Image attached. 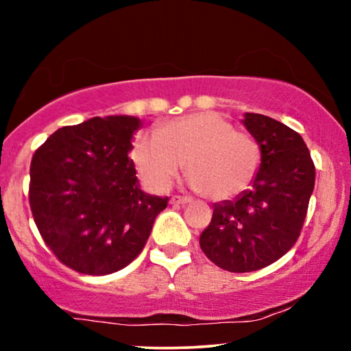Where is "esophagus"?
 I'll list each match as a JSON object with an SVG mask.
<instances>
[{"label": "esophagus", "instance_id": "1", "mask_svg": "<svg viewBox=\"0 0 351 351\" xmlns=\"http://www.w3.org/2000/svg\"><path fill=\"white\" fill-rule=\"evenodd\" d=\"M193 199L191 197H181V196H173L171 197V204L173 206H184V204H189Z\"/></svg>", "mask_w": 351, "mask_h": 351}]
</instances>
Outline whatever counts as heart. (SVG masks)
<instances>
[{
	"instance_id": "obj_1",
	"label": "heart",
	"mask_w": 351,
	"mask_h": 351,
	"mask_svg": "<svg viewBox=\"0 0 351 351\" xmlns=\"http://www.w3.org/2000/svg\"><path fill=\"white\" fill-rule=\"evenodd\" d=\"M131 157L150 189L167 191L184 165L191 188L212 201H228L245 193L261 167L254 137L234 130L215 112L175 118L157 131L141 132Z\"/></svg>"
}]
</instances>
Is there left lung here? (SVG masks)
Masks as SVG:
<instances>
[{"label":"left lung","mask_w":351,"mask_h":351,"mask_svg":"<svg viewBox=\"0 0 351 351\" xmlns=\"http://www.w3.org/2000/svg\"><path fill=\"white\" fill-rule=\"evenodd\" d=\"M243 124L261 149L259 171L245 193L214 204L210 223L199 238L212 263L238 274L267 267L291 250L316 180L298 132L257 113H245Z\"/></svg>","instance_id":"obj_1"}]
</instances>
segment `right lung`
Masks as SVG:
<instances>
[{
	"mask_svg": "<svg viewBox=\"0 0 351 351\" xmlns=\"http://www.w3.org/2000/svg\"><path fill=\"white\" fill-rule=\"evenodd\" d=\"M143 126L126 114L60 128L30 163L29 202L43 241L58 259L87 275L132 263L168 197L144 193L130 158Z\"/></svg>",
	"mask_w": 351,
	"mask_h": 351,
	"instance_id": "1",
	"label": "right lung"
}]
</instances>
